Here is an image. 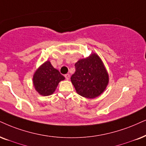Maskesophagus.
I'll return each instance as SVG.
<instances>
[{
    "instance_id": "1",
    "label": "esophagus",
    "mask_w": 146,
    "mask_h": 146,
    "mask_svg": "<svg viewBox=\"0 0 146 146\" xmlns=\"http://www.w3.org/2000/svg\"><path fill=\"white\" fill-rule=\"evenodd\" d=\"M64 77H65V78L67 80H69V77H70V75L69 74H66L65 75H64Z\"/></svg>"
}]
</instances>
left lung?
Masks as SVG:
<instances>
[{
    "label": "left lung",
    "mask_w": 146,
    "mask_h": 146,
    "mask_svg": "<svg viewBox=\"0 0 146 146\" xmlns=\"http://www.w3.org/2000/svg\"><path fill=\"white\" fill-rule=\"evenodd\" d=\"M75 67L71 80L79 95L94 98L104 91L108 84V75L97 54H92L89 58L79 60Z\"/></svg>",
    "instance_id": "1"
}]
</instances>
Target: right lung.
<instances>
[{"mask_svg":"<svg viewBox=\"0 0 146 146\" xmlns=\"http://www.w3.org/2000/svg\"><path fill=\"white\" fill-rule=\"evenodd\" d=\"M64 77L52 67L50 61L42 64L34 73L33 83L36 91L42 96H49L55 91L58 83Z\"/></svg>","mask_w":146,"mask_h":146,"instance_id":"1","label":"right lung"}]
</instances>
